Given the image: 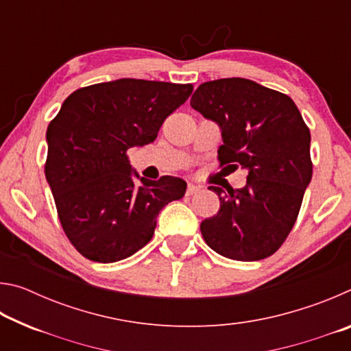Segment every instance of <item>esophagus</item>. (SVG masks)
Masks as SVG:
<instances>
[{
  "label": "esophagus",
  "instance_id": "esophagus-1",
  "mask_svg": "<svg viewBox=\"0 0 351 351\" xmlns=\"http://www.w3.org/2000/svg\"><path fill=\"white\" fill-rule=\"evenodd\" d=\"M201 190V187H198V186H195V184H189L187 186V190H186V195H195V193H198Z\"/></svg>",
  "mask_w": 351,
  "mask_h": 351
}]
</instances>
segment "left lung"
Segmentation results:
<instances>
[{"instance_id":"1","label":"left lung","mask_w":351,"mask_h":351,"mask_svg":"<svg viewBox=\"0 0 351 351\" xmlns=\"http://www.w3.org/2000/svg\"><path fill=\"white\" fill-rule=\"evenodd\" d=\"M190 105L221 127L219 167L247 170L243 189L209 187L219 210L199 226L204 241L226 258L269 257L293 229L311 181L310 128L287 94L240 77L201 83Z\"/></svg>"}]
</instances>
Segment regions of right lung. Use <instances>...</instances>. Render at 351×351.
<instances>
[{"label": "right lung", "instance_id": "right-lung-1", "mask_svg": "<svg viewBox=\"0 0 351 351\" xmlns=\"http://www.w3.org/2000/svg\"><path fill=\"white\" fill-rule=\"evenodd\" d=\"M193 91L190 83L121 79L64 100L47 127L45 175L63 232L88 260L112 263L152 240L156 217L186 181L133 180L128 150L150 144Z\"/></svg>", "mask_w": 351, "mask_h": 351}]
</instances>
